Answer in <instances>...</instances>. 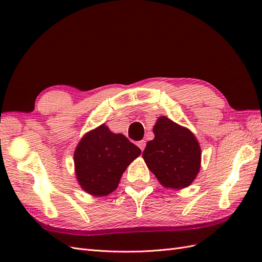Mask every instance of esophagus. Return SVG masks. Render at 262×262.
<instances>
[{"label": "esophagus", "instance_id": "esophagus-1", "mask_svg": "<svg viewBox=\"0 0 262 262\" xmlns=\"http://www.w3.org/2000/svg\"><path fill=\"white\" fill-rule=\"evenodd\" d=\"M137 145H138V147L142 149V151H144V148H145V146H146V142L145 141H140L137 143Z\"/></svg>", "mask_w": 262, "mask_h": 262}]
</instances>
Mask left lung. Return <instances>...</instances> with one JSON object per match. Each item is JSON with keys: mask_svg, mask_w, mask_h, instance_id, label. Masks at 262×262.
<instances>
[{"mask_svg": "<svg viewBox=\"0 0 262 262\" xmlns=\"http://www.w3.org/2000/svg\"><path fill=\"white\" fill-rule=\"evenodd\" d=\"M154 140L143 152L147 168L165 188L182 189L196 179L202 149L190 129L161 116L153 127Z\"/></svg>", "mask_w": 262, "mask_h": 262, "instance_id": "left-lung-1", "label": "left lung"}]
</instances>
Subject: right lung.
Returning a JSON list of instances; mask_svg holds the SVG:
<instances>
[{
  "instance_id": "add662e5",
  "label": "right lung",
  "mask_w": 262,
  "mask_h": 262,
  "mask_svg": "<svg viewBox=\"0 0 262 262\" xmlns=\"http://www.w3.org/2000/svg\"><path fill=\"white\" fill-rule=\"evenodd\" d=\"M141 155V149L126 136L100 125L81 138L74 152L77 182L96 197L115 191L127 166Z\"/></svg>"
}]
</instances>
